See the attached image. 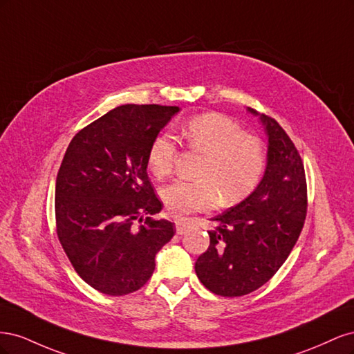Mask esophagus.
Here are the masks:
<instances>
[{"label":"esophagus","instance_id":"34e87169","mask_svg":"<svg viewBox=\"0 0 354 354\" xmlns=\"http://www.w3.org/2000/svg\"><path fill=\"white\" fill-rule=\"evenodd\" d=\"M186 229H187V223L186 221H183V220L176 221V232H177V234H183L186 232Z\"/></svg>","mask_w":354,"mask_h":354}]
</instances>
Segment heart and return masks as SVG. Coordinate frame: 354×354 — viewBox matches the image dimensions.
Returning a JSON list of instances; mask_svg holds the SVG:
<instances>
[{
  "label": "heart",
  "instance_id": "obj_1",
  "mask_svg": "<svg viewBox=\"0 0 354 354\" xmlns=\"http://www.w3.org/2000/svg\"><path fill=\"white\" fill-rule=\"evenodd\" d=\"M187 146L203 155L196 181H176L160 192L169 217L232 205L250 196L266 169L260 138L245 134L239 124L221 113L194 116L180 130ZM177 146L169 134H158L149 145L146 162L151 174L162 180L173 171Z\"/></svg>",
  "mask_w": 354,
  "mask_h": 354
}]
</instances>
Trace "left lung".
Listing matches in <instances>:
<instances>
[{"label":"left lung","mask_w":354,"mask_h":354,"mask_svg":"<svg viewBox=\"0 0 354 354\" xmlns=\"http://www.w3.org/2000/svg\"><path fill=\"white\" fill-rule=\"evenodd\" d=\"M260 120L269 136L264 177L245 201L211 218L216 229L195 264L202 285L221 297L246 295L269 282L291 254L307 214L303 159L276 120L264 113Z\"/></svg>","instance_id":"obj_1"}]
</instances>
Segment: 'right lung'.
Here are the masks:
<instances>
[{"instance_id": "obj_1", "label": "right lung", "mask_w": 354, "mask_h": 354, "mask_svg": "<svg viewBox=\"0 0 354 354\" xmlns=\"http://www.w3.org/2000/svg\"><path fill=\"white\" fill-rule=\"evenodd\" d=\"M177 106L124 104L71 140L56 178V230L81 279L120 297L140 289L174 236L147 177L146 155Z\"/></svg>"}]
</instances>
